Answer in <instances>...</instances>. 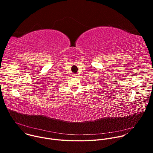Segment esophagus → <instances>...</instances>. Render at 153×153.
I'll return each instance as SVG.
<instances>
[{
    "instance_id": "esophagus-1",
    "label": "esophagus",
    "mask_w": 153,
    "mask_h": 153,
    "mask_svg": "<svg viewBox=\"0 0 153 153\" xmlns=\"http://www.w3.org/2000/svg\"><path fill=\"white\" fill-rule=\"evenodd\" d=\"M77 75L76 74H74L73 75V77H77Z\"/></svg>"
}]
</instances>
